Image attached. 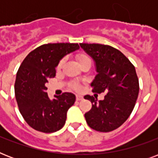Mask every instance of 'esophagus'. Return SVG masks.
I'll return each mask as SVG.
<instances>
[{"instance_id":"34e87169","label":"esophagus","mask_w":158,"mask_h":158,"mask_svg":"<svg viewBox=\"0 0 158 158\" xmlns=\"http://www.w3.org/2000/svg\"><path fill=\"white\" fill-rule=\"evenodd\" d=\"M83 98H83V96H81V95H76L77 101H80V100H82Z\"/></svg>"}]
</instances>
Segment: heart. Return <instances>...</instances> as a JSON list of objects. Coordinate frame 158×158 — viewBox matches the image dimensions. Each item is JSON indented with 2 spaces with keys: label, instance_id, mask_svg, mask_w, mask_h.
Listing matches in <instances>:
<instances>
[{
  "label": "heart",
  "instance_id": "1",
  "mask_svg": "<svg viewBox=\"0 0 158 158\" xmlns=\"http://www.w3.org/2000/svg\"><path fill=\"white\" fill-rule=\"evenodd\" d=\"M77 59H78V61H79V64H80V63H82V62L85 61V60H90L89 57L87 56H85V55H84V54L79 55V56H77ZM63 62H64V60H61L59 62V64H58V68H60V67L62 66V64H63ZM73 87H74V89H76V90H79V88H80L79 84H74V85H73Z\"/></svg>",
  "mask_w": 158,
  "mask_h": 158
}]
</instances>
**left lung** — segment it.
I'll return each instance as SVG.
<instances>
[{
	"label": "left lung",
	"mask_w": 158,
	"mask_h": 158,
	"mask_svg": "<svg viewBox=\"0 0 158 158\" xmlns=\"http://www.w3.org/2000/svg\"><path fill=\"white\" fill-rule=\"evenodd\" d=\"M79 45L95 61L98 74L91 83L93 92L106 93L100 101L96 97L84 96L93 104L84 116L90 128L110 132L120 127L135 107L139 91L135 68L121 52L110 46L96 43Z\"/></svg>",
	"instance_id": "8db88e82"
}]
</instances>
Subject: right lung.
<instances>
[{"label": "right lung", "instance_id": "add662e5", "mask_svg": "<svg viewBox=\"0 0 158 158\" xmlns=\"http://www.w3.org/2000/svg\"><path fill=\"white\" fill-rule=\"evenodd\" d=\"M79 48L78 43L44 44L32 51L20 64L15 84V98L22 116L34 130L53 133L64 126L75 96L64 93L51 100L46 84L56 76L60 60Z\"/></svg>", "mask_w": 158, "mask_h": 158}]
</instances>
